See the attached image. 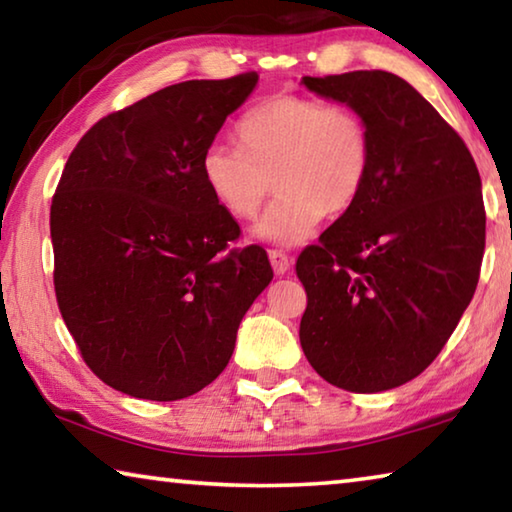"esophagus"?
Returning <instances> with one entry per match:
<instances>
[{"instance_id": "1", "label": "esophagus", "mask_w": 512, "mask_h": 512, "mask_svg": "<svg viewBox=\"0 0 512 512\" xmlns=\"http://www.w3.org/2000/svg\"><path fill=\"white\" fill-rule=\"evenodd\" d=\"M268 259H271V266L277 275H284L291 268V257L282 250H268Z\"/></svg>"}]
</instances>
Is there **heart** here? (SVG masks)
<instances>
[{
  "label": "heart",
  "mask_w": 512,
  "mask_h": 512,
  "mask_svg": "<svg viewBox=\"0 0 512 512\" xmlns=\"http://www.w3.org/2000/svg\"><path fill=\"white\" fill-rule=\"evenodd\" d=\"M237 140L207 146L203 183L225 212L246 221L271 194L273 178L280 196L255 228L268 244H300L323 216L348 214L368 185L370 128L350 106L273 94L237 121Z\"/></svg>",
  "instance_id": "obj_1"
}]
</instances>
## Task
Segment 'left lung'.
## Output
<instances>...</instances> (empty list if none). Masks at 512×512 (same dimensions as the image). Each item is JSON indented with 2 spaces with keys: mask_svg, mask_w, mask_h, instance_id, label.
<instances>
[{
  "mask_svg": "<svg viewBox=\"0 0 512 512\" xmlns=\"http://www.w3.org/2000/svg\"><path fill=\"white\" fill-rule=\"evenodd\" d=\"M302 83L366 119L372 169L357 205L298 255L300 345L332 386L388 391L438 357L474 296L485 250L479 169L400 76L366 69Z\"/></svg>",
  "mask_w": 512,
  "mask_h": 512,
  "instance_id": "1",
  "label": "left lung"
}]
</instances>
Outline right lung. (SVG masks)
<instances>
[{
  "instance_id": "1",
  "label": "right lung",
  "mask_w": 512,
  "mask_h": 512,
  "mask_svg": "<svg viewBox=\"0 0 512 512\" xmlns=\"http://www.w3.org/2000/svg\"><path fill=\"white\" fill-rule=\"evenodd\" d=\"M255 72L185 81L110 112L81 137L51 198L54 289L103 384L183 400L221 375L237 329L273 280L262 246L214 201L201 158Z\"/></svg>"
}]
</instances>
